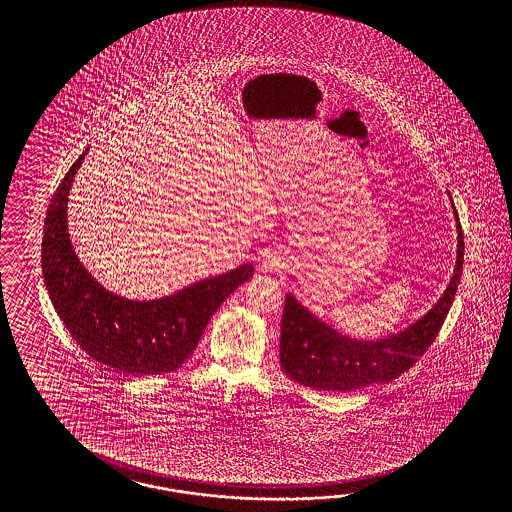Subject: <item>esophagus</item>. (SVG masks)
Here are the masks:
<instances>
[{"instance_id":"esophagus-1","label":"esophagus","mask_w":512,"mask_h":512,"mask_svg":"<svg viewBox=\"0 0 512 512\" xmlns=\"http://www.w3.org/2000/svg\"><path fill=\"white\" fill-rule=\"evenodd\" d=\"M285 266V257H283V253L278 251V249H270L266 255H264L263 259V268L264 270H281Z\"/></svg>"}]
</instances>
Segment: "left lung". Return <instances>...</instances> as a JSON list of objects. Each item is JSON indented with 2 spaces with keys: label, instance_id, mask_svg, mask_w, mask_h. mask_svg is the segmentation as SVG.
<instances>
[{
  "label": "left lung",
  "instance_id": "8db88e82",
  "mask_svg": "<svg viewBox=\"0 0 512 512\" xmlns=\"http://www.w3.org/2000/svg\"><path fill=\"white\" fill-rule=\"evenodd\" d=\"M452 210L458 225L454 276L434 308L400 334L379 341L353 340L319 321L295 296H285L279 362L293 381L323 392H349L400 377L426 353L447 319L462 278L464 233L454 206Z\"/></svg>",
  "mask_w": 512,
  "mask_h": 512
}]
</instances>
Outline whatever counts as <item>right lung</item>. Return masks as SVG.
Returning <instances> with one entry per match:
<instances>
[{
    "label": "right lung",
    "instance_id": "right-lung-1",
    "mask_svg": "<svg viewBox=\"0 0 512 512\" xmlns=\"http://www.w3.org/2000/svg\"><path fill=\"white\" fill-rule=\"evenodd\" d=\"M82 152L56 189L43 231V278L63 325L95 362L127 375L178 370L195 351L210 317L244 281L253 264L202 279L159 300H127L109 293L78 261L67 233V197Z\"/></svg>",
    "mask_w": 512,
    "mask_h": 512
}]
</instances>
